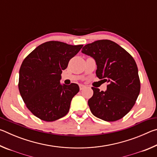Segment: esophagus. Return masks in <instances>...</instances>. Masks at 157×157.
<instances>
[{"instance_id": "34e87169", "label": "esophagus", "mask_w": 157, "mask_h": 157, "mask_svg": "<svg viewBox=\"0 0 157 157\" xmlns=\"http://www.w3.org/2000/svg\"><path fill=\"white\" fill-rule=\"evenodd\" d=\"M85 88H86V86H85V85H83V84L79 85V89L80 90H83Z\"/></svg>"}]
</instances>
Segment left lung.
Masks as SVG:
<instances>
[{"mask_svg": "<svg viewBox=\"0 0 157 157\" xmlns=\"http://www.w3.org/2000/svg\"><path fill=\"white\" fill-rule=\"evenodd\" d=\"M82 52L94 58L96 76L108 83L106 91L92 87L94 95L88 101L91 113L105 121L120 120L134 107L140 93L136 62L128 52L108 39L86 44Z\"/></svg>", "mask_w": 157, "mask_h": 157, "instance_id": "8db88e82", "label": "left lung"}]
</instances>
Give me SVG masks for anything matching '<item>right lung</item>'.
Returning a JSON list of instances; mask_svg holds the SVG:
<instances>
[{
    "mask_svg": "<svg viewBox=\"0 0 157 157\" xmlns=\"http://www.w3.org/2000/svg\"><path fill=\"white\" fill-rule=\"evenodd\" d=\"M82 46L47 41L37 46L23 61L18 90L26 107L37 118L52 122L68 113L71 100L79 88L75 83L61 84V74Z\"/></svg>",
    "mask_w": 157,
    "mask_h": 157,
    "instance_id": "right-lung-1",
    "label": "right lung"
}]
</instances>
